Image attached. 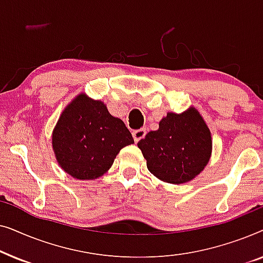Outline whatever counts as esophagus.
<instances>
[{"label":"esophagus","instance_id":"34e87169","mask_svg":"<svg viewBox=\"0 0 263 263\" xmlns=\"http://www.w3.org/2000/svg\"><path fill=\"white\" fill-rule=\"evenodd\" d=\"M146 133H147V132H146L145 128L138 129V130L133 132V138H134V141H135V142H139L140 140H142V139L146 136Z\"/></svg>","mask_w":263,"mask_h":263}]
</instances>
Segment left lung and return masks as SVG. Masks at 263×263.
I'll list each match as a JSON object with an SVG mask.
<instances>
[{
    "label": "left lung",
    "mask_w": 263,
    "mask_h": 263,
    "mask_svg": "<svg viewBox=\"0 0 263 263\" xmlns=\"http://www.w3.org/2000/svg\"><path fill=\"white\" fill-rule=\"evenodd\" d=\"M139 148L156 177L172 184L189 182L210 160L211 132L195 109L181 115L168 112L159 129L140 140Z\"/></svg>",
    "instance_id": "8db88e82"
}]
</instances>
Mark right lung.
Returning <instances> with one entry per match:
<instances>
[{"label":"right lung","mask_w":263,"mask_h":263,"mask_svg":"<svg viewBox=\"0 0 263 263\" xmlns=\"http://www.w3.org/2000/svg\"><path fill=\"white\" fill-rule=\"evenodd\" d=\"M134 139L123 121L111 116L99 100L77 97L61 115L52 147L64 171L78 179L105 174L123 147Z\"/></svg>","instance_id":"obj_1"}]
</instances>
